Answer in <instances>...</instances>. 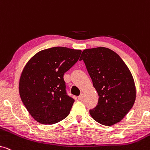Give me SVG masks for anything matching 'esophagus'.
<instances>
[{"label":"esophagus","instance_id":"obj_1","mask_svg":"<svg viewBox=\"0 0 150 150\" xmlns=\"http://www.w3.org/2000/svg\"><path fill=\"white\" fill-rule=\"evenodd\" d=\"M83 93H81V95H80L79 96V98H78V99H79V100H82L83 99Z\"/></svg>","mask_w":150,"mask_h":150}]
</instances>
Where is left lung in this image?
Instances as JSON below:
<instances>
[{"label":"left lung","mask_w":150,"mask_h":150,"mask_svg":"<svg viewBox=\"0 0 150 150\" xmlns=\"http://www.w3.org/2000/svg\"><path fill=\"white\" fill-rule=\"evenodd\" d=\"M80 59L99 96L98 105L89 110L91 116L104 126L120 122L136 99L134 81L128 67L116 52L104 47L85 49Z\"/></svg>","instance_id":"obj_1"}]
</instances>
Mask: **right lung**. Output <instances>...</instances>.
<instances>
[{
  "label": "right lung",
  "instance_id": "obj_1",
  "mask_svg": "<svg viewBox=\"0 0 150 150\" xmlns=\"http://www.w3.org/2000/svg\"><path fill=\"white\" fill-rule=\"evenodd\" d=\"M81 54V50L53 47L40 51L26 64L20 79V96L37 122L54 124L69 115L74 100L67 94L63 75Z\"/></svg>",
  "mask_w": 150,
  "mask_h": 150
}]
</instances>
